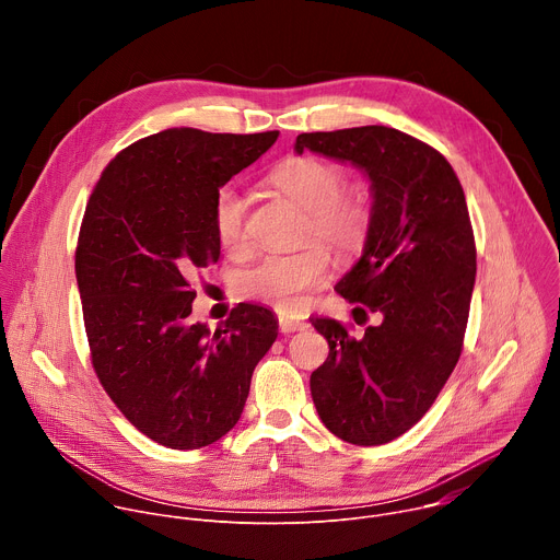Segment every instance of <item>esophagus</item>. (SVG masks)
<instances>
[{"instance_id":"obj_1","label":"esophagus","mask_w":560,"mask_h":560,"mask_svg":"<svg viewBox=\"0 0 560 560\" xmlns=\"http://www.w3.org/2000/svg\"><path fill=\"white\" fill-rule=\"evenodd\" d=\"M279 328H281V332H299V330H305L307 324H305V322H299V318H292V316L281 314V316H279Z\"/></svg>"}]
</instances>
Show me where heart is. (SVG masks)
Instances as JSON below:
<instances>
[{"label": "heart", "instance_id": "b5f03b06", "mask_svg": "<svg viewBox=\"0 0 560 560\" xmlns=\"http://www.w3.org/2000/svg\"><path fill=\"white\" fill-rule=\"evenodd\" d=\"M270 184L305 210L303 238H316L337 255L354 253L361 246L370 208L359 190L343 188L339 166L316 156H290L270 173ZM212 221L219 244L228 253L246 250V199L242 192L230 186L221 188ZM328 275V250L312 244L296 253L264 257L236 277V292L279 312H296L314 288L326 283Z\"/></svg>", "mask_w": 560, "mask_h": 560}]
</instances>
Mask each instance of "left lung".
Instances as JSON below:
<instances>
[{"mask_svg": "<svg viewBox=\"0 0 560 560\" xmlns=\"http://www.w3.org/2000/svg\"><path fill=\"white\" fill-rule=\"evenodd\" d=\"M303 150L370 182L363 253L335 290L357 303V324L376 316L361 339L335 318H310L330 346L310 376L312 401L335 436L383 445L430 410L460 357L476 277L465 195L441 152L396 128L303 132Z\"/></svg>", "mask_w": 560, "mask_h": 560, "instance_id": "obj_1", "label": "left lung"}]
</instances>
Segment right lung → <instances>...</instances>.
I'll return each instance as SVG.
<instances>
[{"mask_svg":"<svg viewBox=\"0 0 560 560\" xmlns=\"http://www.w3.org/2000/svg\"><path fill=\"white\" fill-rule=\"evenodd\" d=\"M279 132L171 128L106 166L74 255L95 372L124 417L173 450L219 441L242 419L257 363L277 339L272 310L238 303L225 326L192 324L195 270L217 264L219 188Z\"/></svg>","mask_w":560,"mask_h":560,"instance_id":"add662e5","label":"right lung"}]
</instances>
